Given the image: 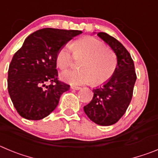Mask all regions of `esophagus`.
Wrapping results in <instances>:
<instances>
[{"label":"esophagus","mask_w":158,"mask_h":158,"mask_svg":"<svg viewBox=\"0 0 158 158\" xmlns=\"http://www.w3.org/2000/svg\"><path fill=\"white\" fill-rule=\"evenodd\" d=\"M70 89H73V90H80L81 88V87H77V86H73V85H71L70 86Z\"/></svg>","instance_id":"obj_1"}]
</instances>
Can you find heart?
<instances>
[{
	"label": "heart",
	"mask_w": 158,
	"mask_h": 158,
	"mask_svg": "<svg viewBox=\"0 0 158 158\" xmlns=\"http://www.w3.org/2000/svg\"><path fill=\"white\" fill-rule=\"evenodd\" d=\"M72 49L76 56H84L80 69H68L61 73L62 80L74 85L93 81L99 85L107 81L117 66V59L112 51L98 39L87 37L76 40L71 46H62L56 54V64L60 69L69 67L73 63Z\"/></svg>",
	"instance_id": "heart-1"
}]
</instances>
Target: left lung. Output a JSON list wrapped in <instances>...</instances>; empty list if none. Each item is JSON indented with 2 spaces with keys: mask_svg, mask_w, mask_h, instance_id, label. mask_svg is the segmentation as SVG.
Listing matches in <instances>:
<instances>
[{
  "mask_svg": "<svg viewBox=\"0 0 158 158\" xmlns=\"http://www.w3.org/2000/svg\"><path fill=\"white\" fill-rule=\"evenodd\" d=\"M97 36L114 51L117 66L107 81L92 90L93 98L84 106V111L95 124L109 126L118 122L126 111L131 100L136 74L131 55L121 42L103 32Z\"/></svg>",
  "mask_w": 158,
  "mask_h": 158,
  "instance_id": "obj_1",
  "label": "left lung"
}]
</instances>
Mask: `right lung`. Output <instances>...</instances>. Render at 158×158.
Segmentation results:
<instances>
[{
    "label": "right lung",
    "mask_w": 158,
    "mask_h": 158,
    "mask_svg": "<svg viewBox=\"0 0 158 158\" xmlns=\"http://www.w3.org/2000/svg\"><path fill=\"white\" fill-rule=\"evenodd\" d=\"M81 30L44 28L25 39L13 56L8 72V89L13 105L27 120L43 119L59 104L69 85L58 81L56 54ZM51 82V85L46 83Z\"/></svg>",
    "instance_id": "1"
}]
</instances>
